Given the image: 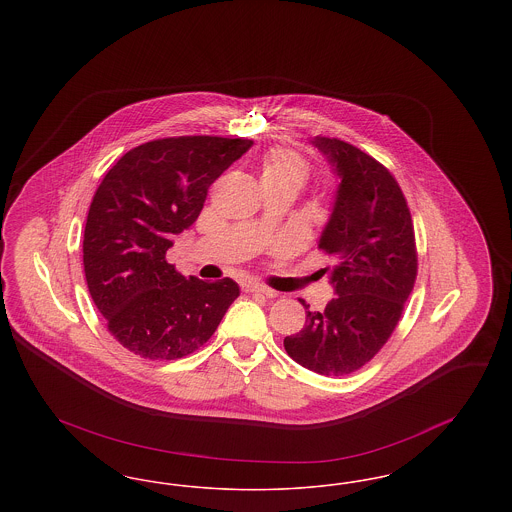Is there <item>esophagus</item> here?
<instances>
[{"label":"esophagus","instance_id":"obj_1","mask_svg":"<svg viewBox=\"0 0 512 512\" xmlns=\"http://www.w3.org/2000/svg\"><path fill=\"white\" fill-rule=\"evenodd\" d=\"M244 290L247 293H263V295H267V297H276V292H274V290H270V288L263 286V284H257V282L245 284Z\"/></svg>","mask_w":512,"mask_h":512}]
</instances>
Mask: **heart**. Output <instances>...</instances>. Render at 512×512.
Listing matches in <instances>:
<instances>
[{
	"mask_svg": "<svg viewBox=\"0 0 512 512\" xmlns=\"http://www.w3.org/2000/svg\"><path fill=\"white\" fill-rule=\"evenodd\" d=\"M307 178L309 163L292 147H270L261 157V182H288L299 190Z\"/></svg>",
	"mask_w": 512,
	"mask_h": 512,
	"instance_id": "b5f03b06",
	"label": "heart"
}]
</instances>
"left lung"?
I'll list each match as a JSON object with an SVG mask.
<instances>
[{"instance_id": "1", "label": "left lung", "mask_w": 512, "mask_h": 512, "mask_svg": "<svg viewBox=\"0 0 512 512\" xmlns=\"http://www.w3.org/2000/svg\"><path fill=\"white\" fill-rule=\"evenodd\" d=\"M311 144L340 178L318 240L336 261L330 270L336 297L322 313L307 311L305 328L284 338V347L295 363L317 374L345 376L382 349L413 292V219L399 184L376 159L338 138L317 136Z\"/></svg>"}]
</instances>
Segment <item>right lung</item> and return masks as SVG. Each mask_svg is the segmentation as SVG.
Wrapping results in <instances>:
<instances>
[{
    "label": "right lung",
    "instance_id": "obj_1",
    "mask_svg": "<svg viewBox=\"0 0 512 512\" xmlns=\"http://www.w3.org/2000/svg\"><path fill=\"white\" fill-rule=\"evenodd\" d=\"M251 140L180 136L130 149L109 169L84 228V274L111 336L151 361L186 357L209 340L240 286L182 276L165 255L199 217L209 186Z\"/></svg>",
    "mask_w": 512,
    "mask_h": 512
}]
</instances>
